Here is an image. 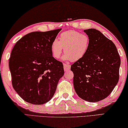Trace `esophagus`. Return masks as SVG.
Segmentation results:
<instances>
[{
	"instance_id": "34e87169",
	"label": "esophagus",
	"mask_w": 128,
	"mask_h": 128,
	"mask_svg": "<svg viewBox=\"0 0 128 128\" xmlns=\"http://www.w3.org/2000/svg\"><path fill=\"white\" fill-rule=\"evenodd\" d=\"M64 70L65 71V72H67V71H68L70 69V65H69V64H64Z\"/></svg>"
}]
</instances>
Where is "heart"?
Here are the masks:
<instances>
[{"label": "heart", "mask_w": 128, "mask_h": 128, "mask_svg": "<svg viewBox=\"0 0 128 128\" xmlns=\"http://www.w3.org/2000/svg\"><path fill=\"white\" fill-rule=\"evenodd\" d=\"M60 41L54 39L51 44L52 55L58 59L64 51L63 59L77 61L84 57L89 49L90 40L88 36L76 30H69L62 33Z\"/></svg>", "instance_id": "b5f03b06"}]
</instances>
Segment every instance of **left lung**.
<instances>
[{
  "label": "left lung",
  "mask_w": 128,
  "mask_h": 128,
  "mask_svg": "<svg viewBox=\"0 0 128 128\" xmlns=\"http://www.w3.org/2000/svg\"><path fill=\"white\" fill-rule=\"evenodd\" d=\"M90 40L87 54L71 66L75 91L81 99L97 102L110 95L118 83L121 60L113 42L95 29L84 30Z\"/></svg>",
  "instance_id": "8db88e82"
}]
</instances>
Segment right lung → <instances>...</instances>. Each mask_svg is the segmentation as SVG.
<instances>
[{
  "label": "right lung",
  "mask_w": 128,
  "mask_h": 128,
  "mask_svg": "<svg viewBox=\"0 0 128 128\" xmlns=\"http://www.w3.org/2000/svg\"><path fill=\"white\" fill-rule=\"evenodd\" d=\"M61 29L29 33L12 49L9 60L12 86L26 102L39 105L50 101L64 75L62 63L51 51L52 41Z\"/></svg>",
  "instance_id": "1"
}]
</instances>
